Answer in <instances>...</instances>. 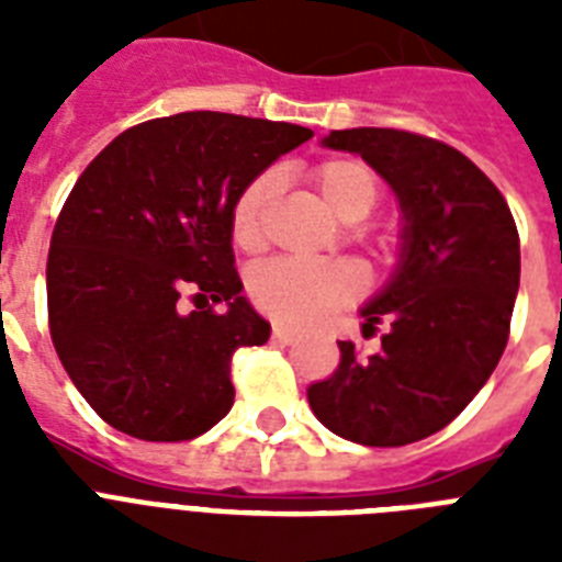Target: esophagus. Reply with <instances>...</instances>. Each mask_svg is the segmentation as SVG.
<instances>
[{"mask_svg":"<svg viewBox=\"0 0 562 562\" xmlns=\"http://www.w3.org/2000/svg\"><path fill=\"white\" fill-rule=\"evenodd\" d=\"M297 338L300 335L294 329H289V326H273V341L277 344H294Z\"/></svg>","mask_w":562,"mask_h":562,"instance_id":"1","label":"esophagus"}]
</instances>
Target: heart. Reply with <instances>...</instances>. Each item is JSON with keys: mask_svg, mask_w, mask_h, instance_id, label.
<instances>
[{"mask_svg": "<svg viewBox=\"0 0 562 562\" xmlns=\"http://www.w3.org/2000/svg\"><path fill=\"white\" fill-rule=\"evenodd\" d=\"M308 178L326 201V206L344 221H364L382 201V180L364 160L329 157L308 171ZM280 192V175L262 171L236 194L229 206V233L241 250H259L265 245V218ZM364 289V277L356 265L300 262L277 259L259 265L247 291L259 312L294 329L321 324L329 312L347 306Z\"/></svg>", "mask_w": 562, "mask_h": 562, "instance_id": "obj_1", "label": "heart"}]
</instances>
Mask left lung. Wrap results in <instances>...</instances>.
Returning <instances> with one entry per match:
<instances>
[{"label": "left lung", "instance_id": "obj_1", "mask_svg": "<svg viewBox=\"0 0 562 562\" xmlns=\"http://www.w3.org/2000/svg\"><path fill=\"white\" fill-rule=\"evenodd\" d=\"M326 148L361 154L400 198L402 254L368 306L364 335L387 321L382 350L308 387L329 431L361 446H405L449 426L507 347L519 291V233L505 194L458 148L393 127L333 131Z\"/></svg>", "mask_w": 562, "mask_h": 562}]
</instances>
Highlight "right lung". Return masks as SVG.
<instances>
[{"instance_id": "right-lung-1", "label": "right lung", "mask_w": 562, "mask_h": 562, "mask_svg": "<svg viewBox=\"0 0 562 562\" xmlns=\"http://www.w3.org/2000/svg\"><path fill=\"white\" fill-rule=\"evenodd\" d=\"M306 139L289 122L194 110L127 127L83 169L48 247V333L104 423L178 443L227 417L233 352L271 335L241 297L229 206Z\"/></svg>"}]
</instances>
